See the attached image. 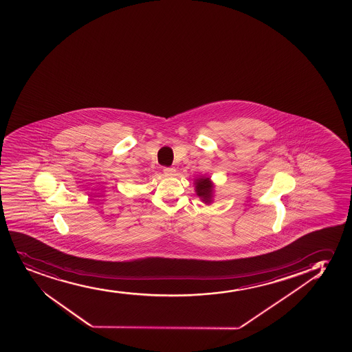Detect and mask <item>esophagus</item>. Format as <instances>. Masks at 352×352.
<instances>
[{
	"mask_svg": "<svg viewBox=\"0 0 352 352\" xmlns=\"http://www.w3.org/2000/svg\"><path fill=\"white\" fill-rule=\"evenodd\" d=\"M164 173L167 175H173L175 173V168L174 167H164Z\"/></svg>",
	"mask_w": 352,
	"mask_h": 352,
	"instance_id": "1",
	"label": "esophagus"
}]
</instances>
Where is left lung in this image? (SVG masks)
<instances>
[{
    "label": "left lung",
    "instance_id": "left-lung-1",
    "mask_svg": "<svg viewBox=\"0 0 352 352\" xmlns=\"http://www.w3.org/2000/svg\"><path fill=\"white\" fill-rule=\"evenodd\" d=\"M194 185H195V192L198 194L199 198L201 199L205 204H210L213 198L214 188L213 182H210V179L207 177L195 179Z\"/></svg>",
    "mask_w": 352,
    "mask_h": 352
}]
</instances>
